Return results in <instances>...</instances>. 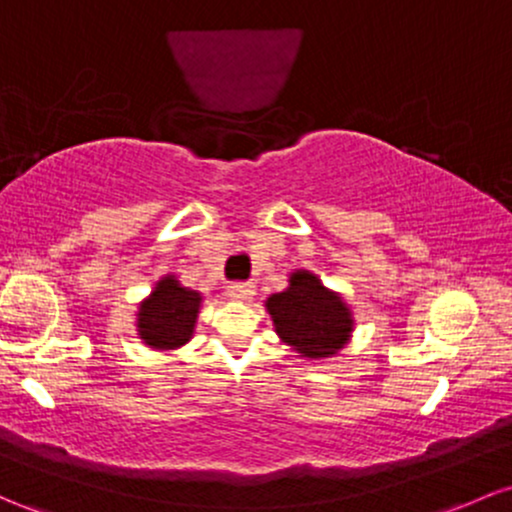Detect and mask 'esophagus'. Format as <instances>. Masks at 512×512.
I'll use <instances>...</instances> for the list:
<instances>
[{
	"instance_id": "esophagus-1",
	"label": "esophagus",
	"mask_w": 512,
	"mask_h": 512,
	"mask_svg": "<svg viewBox=\"0 0 512 512\" xmlns=\"http://www.w3.org/2000/svg\"><path fill=\"white\" fill-rule=\"evenodd\" d=\"M228 296L233 301H250L255 296V284L252 282H235L228 286Z\"/></svg>"
}]
</instances>
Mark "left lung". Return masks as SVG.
<instances>
[{
  "label": "left lung",
  "mask_w": 512,
  "mask_h": 512,
  "mask_svg": "<svg viewBox=\"0 0 512 512\" xmlns=\"http://www.w3.org/2000/svg\"><path fill=\"white\" fill-rule=\"evenodd\" d=\"M265 308L274 333L301 359L320 362L335 357L355 333L350 303L308 269H294L289 286L269 296Z\"/></svg>",
  "instance_id": "1"
}]
</instances>
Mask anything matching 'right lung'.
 Masks as SVG:
<instances>
[{
  "mask_svg": "<svg viewBox=\"0 0 512 512\" xmlns=\"http://www.w3.org/2000/svg\"><path fill=\"white\" fill-rule=\"evenodd\" d=\"M204 294L189 289L177 274H162L153 291L138 303L136 335L150 350H179L194 338Z\"/></svg>",
  "mask_w": 512,
  "mask_h": 512,
  "instance_id": "add662e5",
  "label": "right lung"
}]
</instances>
